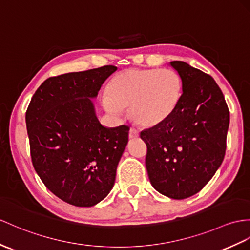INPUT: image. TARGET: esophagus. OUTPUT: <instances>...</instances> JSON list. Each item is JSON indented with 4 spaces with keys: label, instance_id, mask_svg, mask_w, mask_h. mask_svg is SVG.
I'll return each mask as SVG.
<instances>
[{
    "label": "esophagus",
    "instance_id": "esophagus-1",
    "mask_svg": "<svg viewBox=\"0 0 250 250\" xmlns=\"http://www.w3.org/2000/svg\"><path fill=\"white\" fill-rule=\"evenodd\" d=\"M139 135H140V131L138 129L130 128V130H129V138L130 139H136L139 137Z\"/></svg>",
    "mask_w": 250,
    "mask_h": 250
}]
</instances>
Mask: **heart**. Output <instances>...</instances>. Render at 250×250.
Here are the masks:
<instances>
[{
	"mask_svg": "<svg viewBox=\"0 0 250 250\" xmlns=\"http://www.w3.org/2000/svg\"><path fill=\"white\" fill-rule=\"evenodd\" d=\"M182 91L180 76L169 69H127L115 75L107 87L103 107L120 117L129 107L138 124L153 127L166 121L177 107Z\"/></svg>",
	"mask_w": 250,
	"mask_h": 250,
	"instance_id": "1",
	"label": "heart"
}]
</instances>
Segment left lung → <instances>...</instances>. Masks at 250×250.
<instances>
[{"label":"left lung","mask_w":250,"mask_h":250,"mask_svg":"<svg viewBox=\"0 0 250 250\" xmlns=\"http://www.w3.org/2000/svg\"><path fill=\"white\" fill-rule=\"evenodd\" d=\"M182 83L175 111L141 131L145 166L162 195L185 199L198 193L221 167L226 151L229 110L214 79L185 62H169Z\"/></svg>","instance_id":"left-lung-1"}]
</instances>
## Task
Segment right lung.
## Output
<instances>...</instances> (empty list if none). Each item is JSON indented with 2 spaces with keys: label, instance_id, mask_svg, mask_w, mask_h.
<instances>
[{
  "label": "right lung",
  "instance_id": "obj_1",
  "mask_svg": "<svg viewBox=\"0 0 250 250\" xmlns=\"http://www.w3.org/2000/svg\"><path fill=\"white\" fill-rule=\"evenodd\" d=\"M114 65L50 77L36 91L25 121L33 166L54 195L92 207L113 188L129 127L103 126L93 99Z\"/></svg>",
  "mask_w": 250,
  "mask_h": 250
}]
</instances>
